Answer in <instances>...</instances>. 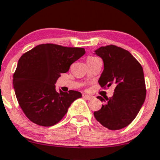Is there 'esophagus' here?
Listing matches in <instances>:
<instances>
[{
  "label": "esophagus",
  "instance_id": "obj_1",
  "mask_svg": "<svg viewBox=\"0 0 160 160\" xmlns=\"http://www.w3.org/2000/svg\"><path fill=\"white\" fill-rule=\"evenodd\" d=\"M83 98H85L86 99H88V100H91V99H92V98H94L93 95H83Z\"/></svg>",
  "mask_w": 160,
  "mask_h": 160
}]
</instances>
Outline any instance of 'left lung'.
<instances>
[{"mask_svg": "<svg viewBox=\"0 0 160 160\" xmlns=\"http://www.w3.org/2000/svg\"><path fill=\"white\" fill-rule=\"evenodd\" d=\"M95 53L103 61L104 69L98 80L102 88L115 86L111 98L98 96L105 104L94 116L104 127L118 130L137 117L146 97L143 68L128 50L110 45L97 49Z\"/></svg>", "mask_w": 160, "mask_h": 160, "instance_id": "left-lung-1", "label": "left lung"}]
</instances>
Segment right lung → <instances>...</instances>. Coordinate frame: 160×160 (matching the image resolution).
Returning a JSON list of instances; mask_svg holds the SVG:
<instances>
[{
  "label": "right lung",
  "mask_w": 160,
  "mask_h": 160,
  "mask_svg": "<svg viewBox=\"0 0 160 160\" xmlns=\"http://www.w3.org/2000/svg\"><path fill=\"white\" fill-rule=\"evenodd\" d=\"M85 53L83 48L41 44L23 53L13 75V88L23 113L42 126H52L63 118L80 92L56 91L61 73Z\"/></svg>",
  "instance_id": "1"
}]
</instances>
